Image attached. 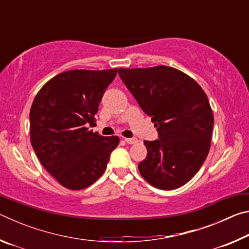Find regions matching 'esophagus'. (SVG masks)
I'll list each match as a JSON object with an SVG mask.
<instances>
[{"label":"esophagus","mask_w":249,"mask_h":249,"mask_svg":"<svg viewBox=\"0 0 249 249\" xmlns=\"http://www.w3.org/2000/svg\"><path fill=\"white\" fill-rule=\"evenodd\" d=\"M126 142H127V144H130V145H132V144H136V142H138L137 140H136V138H125V140H124Z\"/></svg>","instance_id":"1"}]
</instances>
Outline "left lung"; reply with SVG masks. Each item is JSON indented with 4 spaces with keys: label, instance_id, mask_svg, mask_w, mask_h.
Listing matches in <instances>:
<instances>
[{
    "label": "left lung",
    "instance_id": "8db88e82",
    "mask_svg": "<svg viewBox=\"0 0 249 249\" xmlns=\"http://www.w3.org/2000/svg\"><path fill=\"white\" fill-rule=\"evenodd\" d=\"M122 81L157 127L158 140L145 141L138 170L160 190L190 181L211 147L213 113L205 92L182 71L167 66L119 69Z\"/></svg>",
    "mask_w": 249,
    "mask_h": 249
}]
</instances>
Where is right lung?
<instances>
[{"instance_id": "obj_1", "label": "right lung", "mask_w": 249, "mask_h": 249, "mask_svg": "<svg viewBox=\"0 0 249 249\" xmlns=\"http://www.w3.org/2000/svg\"><path fill=\"white\" fill-rule=\"evenodd\" d=\"M117 69L70 70L41 88L29 113L31 142L41 165L59 183L81 190L107 169L117 136L89 130Z\"/></svg>"}]
</instances>
